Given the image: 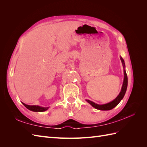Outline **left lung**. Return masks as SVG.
I'll use <instances>...</instances> for the list:
<instances>
[{
	"instance_id": "1",
	"label": "left lung",
	"mask_w": 147,
	"mask_h": 147,
	"mask_svg": "<svg viewBox=\"0 0 147 147\" xmlns=\"http://www.w3.org/2000/svg\"><path fill=\"white\" fill-rule=\"evenodd\" d=\"M120 59L121 61V63L124 69V80H123V83L121 91H120L119 94L118 95V96L113 100L105 104H97L94 103V102H93L92 101L86 99V100L88 102L89 104H90L91 105H92L93 107H94L97 110H112L119 103L120 101H121L124 97V94H125L126 90H127V74L125 70V63H124V61L122 58L121 56H120Z\"/></svg>"
}]
</instances>
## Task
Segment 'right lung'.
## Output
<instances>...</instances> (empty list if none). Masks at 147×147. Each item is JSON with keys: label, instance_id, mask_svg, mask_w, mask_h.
<instances>
[{"label": "right lung", "instance_id": "1", "mask_svg": "<svg viewBox=\"0 0 147 147\" xmlns=\"http://www.w3.org/2000/svg\"><path fill=\"white\" fill-rule=\"evenodd\" d=\"M22 104H23L28 109H29L30 111H32V112H45V111L49 109V107H40L38 105H29L23 103V102H22Z\"/></svg>", "mask_w": 147, "mask_h": 147}]
</instances>
